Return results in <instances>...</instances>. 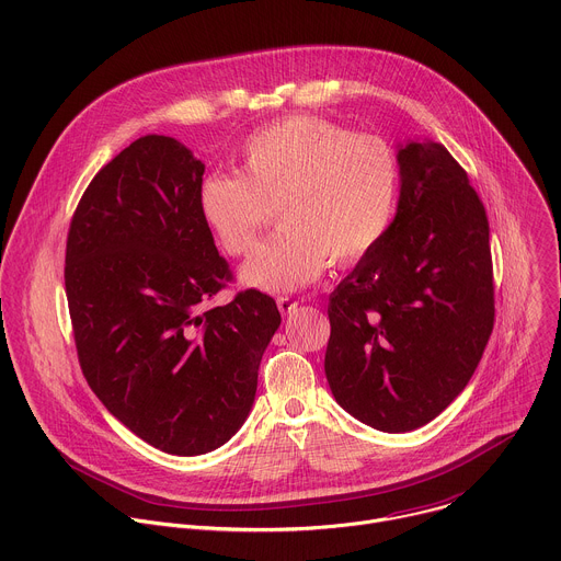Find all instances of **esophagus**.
Listing matches in <instances>:
<instances>
[{"label": "esophagus", "instance_id": "esophagus-1", "mask_svg": "<svg viewBox=\"0 0 561 561\" xmlns=\"http://www.w3.org/2000/svg\"><path fill=\"white\" fill-rule=\"evenodd\" d=\"M299 306L297 299H290V297H277V308L282 314H290L295 308Z\"/></svg>", "mask_w": 561, "mask_h": 561}]
</instances>
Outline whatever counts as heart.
Returning a JSON list of instances; mask_svg holds the SVG:
<instances>
[{
	"label": "heart",
	"mask_w": 561,
	"mask_h": 561,
	"mask_svg": "<svg viewBox=\"0 0 561 561\" xmlns=\"http://www.w3.org/2000/svg\"><path fill=\"white\" fill-rule=\"evenodd\" d=\"M399 191V157L379 135L322 117H286L253 133L242 175L210 173L197 191L204 226L230 257L251 253L277 206L282 226L257 247L242 282L290 293L314 282L329 260H364L386 234Z\"/></svg>",
	"instance_id": "obj_1"
}]
</instances>
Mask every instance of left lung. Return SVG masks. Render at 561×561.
<instances>
[{
	"label": "left lung",
	"mask_w": 561,
	"mask_h": 561,
	"mask_svg": "<svg viewBox=\"0 0 561 561\" xmlns=\"http://www.w3.org/2000/svg\"><path fill=\"white\" fill-rule=\"evenodd\" d=\"M397 215L329 301L327 379L359 422L407 433L466 388L495 324L489 217L435 141L399 148Z\"/></svg>",
	"instance_id": "left-lung-1"
}]
</instances>
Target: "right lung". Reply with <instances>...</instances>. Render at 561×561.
Returning <instances> with one entry per match:
<instances>
[{
  "label": "right lung",
  "instance_id": "1",
  "mask_svg": "<svg viewBox=\"0 0 561 561\" xmlns=\"http://www.w3.org/2000/svg\"><path fill=\"white\" fill-rule=\"evenodd\" d=\"M204 164L173 137L115 154L79 199L64 284L79 366L126 428L202 455L244 424L262 355L282 324L271 295L239 290L197 208Z\"/></svg>",
  "mask_w": 561,
  "mask_h": 561
}]
</instances>
